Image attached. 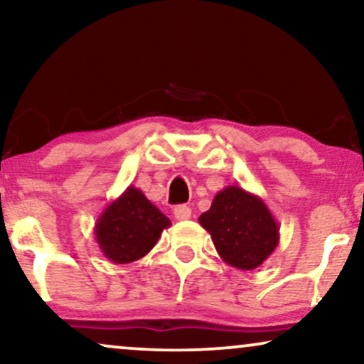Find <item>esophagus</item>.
Returning <instances> with one entry per match:
<instances>
[{
  "instance_id": "34e87169",
  "label": "esophagus",
  "mask_w": 364,
  "mask_h": 364,
  "mask_svg": "<svg viewBox=\"0 0 364 364\" xmlns=\"http://www.w3.org/2000/svg\"><path fill=\"white\" fill-rule=\"evenodd\" d=\"M192 215V210L191 207L187 205H177L176 208H173V217L177 218V220H188Z\"/></svg>"
}]
</instances>
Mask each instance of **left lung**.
<instances>
[{
	"instance_id": "left-lung-1",
	"label": "left lung",
	"mask_w": 364,
	"mask_h": 364,
	"mask_svg": "<svg viewBox=\"0 0 364 364\" xmlns=\"http://www.w3.org/2000/svg\"><path fill=\"white\" fill-rule=\"evenodd\" d=\"M198 222L222 260L238 270L260 267L280 242V227L267 203L237 186L218 192Z\"/></svg>"
}]
</instances>
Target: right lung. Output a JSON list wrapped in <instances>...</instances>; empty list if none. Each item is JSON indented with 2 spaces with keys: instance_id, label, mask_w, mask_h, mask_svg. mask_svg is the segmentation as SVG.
<instances>
[{
  "instance_id": "add662e5",
  "label": "right lung",
  "mask_w": 364,
  "mask_h": 364,
  "mask_svg": "<svg viewBox=\"0 0 364 364\" xmlns=\"http://www.w3.org/2000/svg\"><path fill=\"white\" fill-rule=\"evenodd\" d=\"M171 220L134 186L99 215L94 235L102 255L114 263H131L152 250Z\"/></svg>"
}]
</instances>
